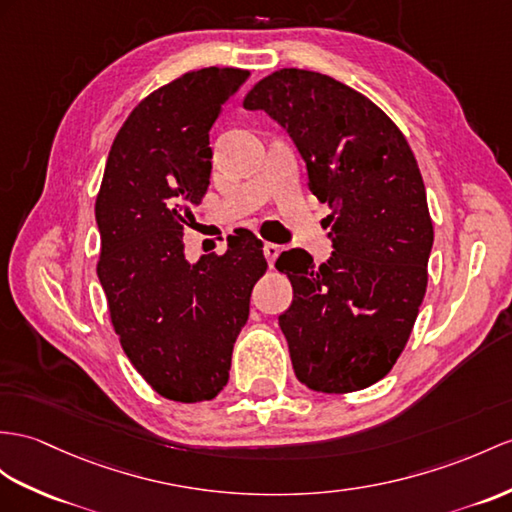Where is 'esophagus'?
<instances>
[{
  "mask_svg": "<svg viewBox=\"0 0 512 512\" xmlns=\"http://www.w3.org/2000/svg\"><path fill=\"white\" fill-rule=\"evenodd\" d=\"M263 252H265V258H267L269 267H273V263H276V258L280 256V245H276V243H265Z\"/></svg>",
  "mask_w": 512,
  "mask_h": 512,
  "instance_id": "34e87169",
  "label": "esophagus"
}]
</instances>
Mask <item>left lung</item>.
<instances>
[{
  "mask_svg": "<svg viewBox=\"0 0 512 512\" xmlns=\"http://www.w3.org/2000/svg\"><path fill=\"white\" fill-rule=\"evenodd\" d=\"M243 106L289 132L330 208L328 263L313 267L304 249L276 263L293 286L278 321L295 376L317 393L367 389L404 352L428 286L434 228L417 158L382 108L317 71H273Z\"/></svg>",
  "mask_w": 512,
  "mask_h": 512,
  "instance_id": "8db88e82",
  "label": "left lung"
}]
</instances>
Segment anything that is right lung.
<instances>
[{
  "label": "right lung",
  "instance_id": "1",
  "mask_svg": "<svg viewBox=\"0 0 512 512\" xmlns=\"http://www.w3.org/2000/svg\"><path fill=\"white\" fill-rule=\"evenodd\" d=\"M249 73L206 67L141 99L112 141L95 202L97 276L123 352L173 402H206L228 384L249 295L267 271L245 230L226 254L184 258V230L210 184V128Z\"/></svg>",
  "mask_w": 512,
  "mask_h": 512
}]
</instances>
